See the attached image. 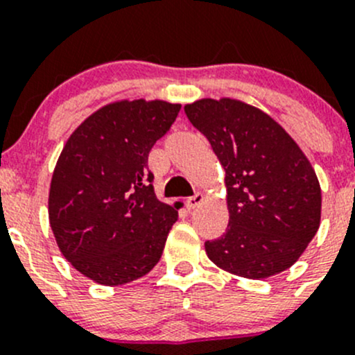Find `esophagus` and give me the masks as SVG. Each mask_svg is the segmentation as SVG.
<instances>
[{"label": "esophagus", "mask_w": 355, "mask_h": 355, "mask_svg": "<svg viewBox=\"0 0 355 355\" xmlns=\"http://www.w3.org/2000/svg\"><path fill=\"white\" fill-rule=\"evenodd\" d=\"M202 199H205V196L201 194V192H196L192 198H189L187 201H185V206H187V209H194L196 206H199L202 202Z\"/></svg>", "instance_id": "obj_1"}]
</instances>
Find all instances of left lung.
I'll use <instances>...</instances> for the list:
<instances>
[{"label":"left lung","instance_id":"8db88e82","mask_svg":"<svg viewBox=\"0 0 355 355\" xmlns=\"http://www.w3.org/2000/svg\"><path fill=\"white\" fill-rule=\"evenodd\" d=\"M225 170L229 227L206 241L220 269L265 279L290 269L321 222V187L293 139L260 109L232 98L185 105Z\"/></svg>","mask_w":355,"mask_h":355}]
</instances>
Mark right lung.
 <instances>
[{
	"label": "right lung",
	"instance_id": "right-lung-1",
	"mask_svg": "<svg viewBox=\"0 0 355 355\" xmlns=\"http://www.w3.org/2000/svg\"><path fill=\"white\" fill-rule=\"evenodd\" d=\"M180 104L121 101L74 130L55 166L48 216L62 254L83 276L119 286L146 276L163 254L178 206L154 194L147 159Z\"/></svg>",
	"mask_w": 355,
	"mask_h": 355
}]
</instances>
